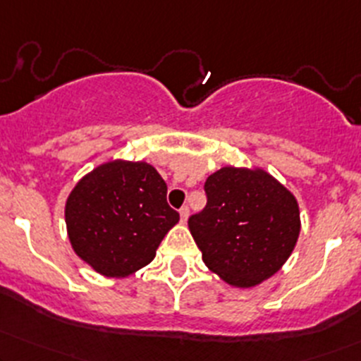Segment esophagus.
<instances>
[{"mask_svg": "<svg viewBox=\"0 0 361 361\" xmlns=\"http://www.w3.org/2000/svg\"><path fill=\"white\" fill-rule=\"evenodd\" d=\"M188 214H190V209L187 205H183V207L180 209V217H181V223H185V221L188 219Z\"/></svg>", "mask_w": 361, "mask_h": 361, "instance_id": "esophagus-1", "label": "esophagus"}]
</instances>
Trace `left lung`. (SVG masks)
Wrapping results in <instances>:
<instances>
[{"label":"left lung","instance_id":"left-lung-1","mask_svg":"<svg viewBox=\"0 0 361 361\" xmlns=\"http://www.w3.org/2000/svg\"><path fill=\"white\" fill-rule=\"evenodd\" d=\"M204 190L207 205L188 228L205 265L236 288L274 276L300 235L295 195L264 169L233 166L212 173Z\"/></svg>","mask_w":361,"mask_h":361}]
</instances>
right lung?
Wrapping results in <instances>:
<instances>
[{
  "instance_id": "right-lung-1",
  "label": "right lung",
  "mask_w": 361,
  "mask_h": 361,
  "mask_svg": "<svg viewBox=\"0 0 361 361\" xmlns=\"http://www.w3.org/2000/svg\"><path fill=\"white\" fill-rule=\"evenodd\" d=\"M144 161H109L85 174L66 199L65 221L75 253L99 274L126 277L156 257L180 214Z\"/></svg>"
}]
</instances>
